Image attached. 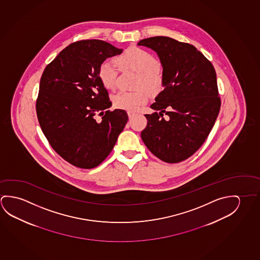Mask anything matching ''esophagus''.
I'll list each match as a JSON object with an SVG mask.
<instances>
[{
	"label": "esophagus",
	"instance_id": "esophagus-1",
	"mask_svg": "<svg viewBox=\"0 0 260 260\" xmlns=\"http://www.w3.org/2000/svg\"><path fill=\"white\" fill-rule=\"evenodd\" d=\"M135 116V114L132 113V112H128V117H129V119H133V117Z\"/></svg>",
	"mask_w": 260,
	"mask_h": 260
}]
</instances>
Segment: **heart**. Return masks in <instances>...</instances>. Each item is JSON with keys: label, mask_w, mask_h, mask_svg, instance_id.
Returning a JSON list of instances; mask_svg holds the SVG:
<instances>
[{"label": "heart", "mask_w": 260, "mask_h": 260, "mask_svg": "<svg viewBox=\"0 0 260 260\" xmlns=\"http://www.w3.org/2000/svg\"><path fill=\"white\" fill-rule=\"evenodd\" d=\"M116 64L122 71H133L137 74L136 92L120 91L112 96L114 107L128 112H136L147 101L144 88L152 95L158 94L165 87V72L157 63L153 54L139 47H131L116 58ZM98 76L107 89H114L118 77V70L114 62L105 60L99 67Z\"/></svg>", "instance_id": "1"}]
</instances>
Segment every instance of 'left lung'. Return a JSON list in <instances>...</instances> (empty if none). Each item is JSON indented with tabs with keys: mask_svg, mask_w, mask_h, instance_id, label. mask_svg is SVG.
<instances>
[{
	"mask_svg": "<svg viewBox=\"0 0 260 260\" xmlns=\"http://www.w3.org/2000/svg\"><path fill=\"white\" fill-rule=\"evenodd\" d=\"M138 45L156 52L165 77V89L151 105L155 112L144 115L148 122L142 140L161 161H184L205 142L218 117L221 102L214 67L194 46L172 38H147Z\"/></svg>",
	"mask_w": 260,
	"mask_h": 260,
	"instance_id": "obj_1",
	"label": "left lung"
}]
</instances>
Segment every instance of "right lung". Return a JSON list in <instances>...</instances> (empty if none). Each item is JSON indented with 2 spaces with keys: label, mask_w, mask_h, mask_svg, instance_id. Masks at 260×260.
Listing matches in <instances>:
<instances>
[{
  "label": "right lung",
  "mask_w": 260,
  "mask_h": 260,
  "mask_svg": "<svg viewBox=\"0 0 260 260\" xmlns=\"http://www.w3.org/2000/svg\"><path fill=\"white\" fill-rule=\"evenodd\" d=\"M123 52L100 40L66 47L46 67L36 102L42 132L58 155L76 167L92 169L111 153L127 123L126 112L112 103L98 76L107 58ZM102 115L100 121L95 120Z\"/></svg>",
  "instance_id": "add662e5"
}]
</instances>
